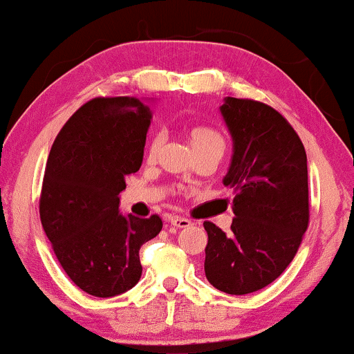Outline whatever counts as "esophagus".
I'll return each mask as SVG.
<instances>
[{
    "mask_svg": "<svg viewBox=\"0 0 354 354\" xmlns=\"http://www.w3.org/2000/svg\"><path fill=\"white\" fill-rule=\"evenodd\" d=\"M171 224L177 229H185V227L192 225L190 219H185V217H178V216H172L171 217Z\"/></svg>",
    "mask_w": 354,
    "mask_h": 354,
    "instance_id": "esophagus-1",
    "label": "esophagus"
}]
</instances>
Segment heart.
I'll use <instances>...</instances> for the list:
<instances>
[{
	"label": "heart",
	"mask_w": 354,
	"mask_h": 354,
	"mask_svg": "<svg viewBox=\"0 0 354 354\" xmlns=\"http://www.w3.org/2000/svg\"><path fill=\"white\" fill-rule=\"evenodd\" d=\"M188 137L193 145L195 151H203V149H216V151L224 153L227 147V138L222 130L211 127V125L205 124H196L192 125L188 130ZM159 145H161V135L154 133L151 140H149L148 148H147V156L148 159H153L156 156Z\"/></svg>",
	"instance_id": "heart-1"
}]
</instances>
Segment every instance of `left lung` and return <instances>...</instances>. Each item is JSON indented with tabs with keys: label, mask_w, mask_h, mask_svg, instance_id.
Returning a JSON list of instances; mask_svg holds the SVG:
<instances>
[{
	"label": "left lung",
	"mask_w": 354,
	"mask_h": 354,
	"mask_svg": "<svg viewBox=\"0 0 354 354\" xmlns=\"http://www.w3.org/2000/svg\"><path fill=\"white\" fill-rule=\"evenodd\" d=\"M221 113L234 138L224 185L234 188L235 219L229 234L205 222V274L221 292L246 295L272 283L301 245L309 224L306 151L269 104L229 96Z\"/></svg>",
	"instance_id": "8db88e82"
}]
</instances>
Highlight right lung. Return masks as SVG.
Listing matches in <instances>:
<instances>
[{
  "mask_svg": "<svg viewBox=\"0 0 354 354\" xmlns=\"http://www.w3.org/2000/svg\"><path fill=\"white\" fill-rule=\"evenodd\" d=\"M151 113L132 96L93 98L53 143L40 193V221L61 268L100 298L127 292L142 277L140 248L161 217L119 212L125 177L142 166Z\"/></svg>",
  "mask_w": 354,
  "mask_h": 354,
  "instance_id": "right-lung-1",
  "label": "right lung"
}]
</instances>
